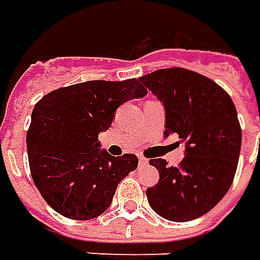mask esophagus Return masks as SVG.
<instances>
[{
  "instance_id": "esophagus-1",
  "label": "esophagus",
  "mask_w": 260,
  "mask_h": 260,
  "mask_svg": "<svg viewBox=\"0 0 260 260\" xmlns=\"http://www.w3.org/2000/svg\"><path fill=\"white\" fill-rule=\"evenodd\" d=\"M139 163H140V166L144 167V166H147V165H149V160H147V158H144V157H139Z\"/></svg>"
}]
</instances>
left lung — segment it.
<instances>
[{
    "mask_svg": "<svg viewBox=\"0 0 260 260\" xmlns=\"http://www.w3.org/2000/svg\"><path fill=\"white\" fill-rule=\"evenodd\" d=\"M139 81L165 107V136L179 134L184 157L177 167L150 158L158 183L146 190L151 209L172 222L207 213L231 189L242 146L236 107L213 80L184 69L157 70Z\"/></svg>",
    "mask_w": 260,
    "mask_h": 260,
    "instance_id": "obj_1",
    "label": "left lung"
}]
</instances>
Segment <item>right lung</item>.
Wrapping results in <instances>:
<instances>
[{"mask_svg": "<svg viewBox=\"0 0 260 260\" xmlns=\"http://www.w3.org/2000/svg\"><path fill=\"white\" fill-rule=\"evenodd\" d=\"M147 94L139 80L85 81L44 95L27 133L29 170L44 200L60 215L88 220L111 205L118 183L137 169L136 154L100 149L116 110Z\"/></svg>", "mask_w": 260, "mask_h": 260, "instance_id": "1", "label": "right lung"}]
</instances>
